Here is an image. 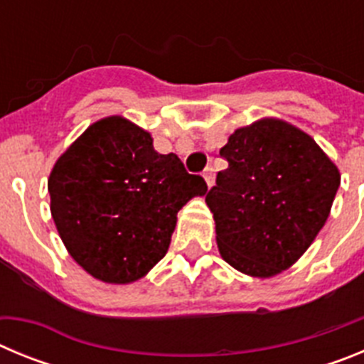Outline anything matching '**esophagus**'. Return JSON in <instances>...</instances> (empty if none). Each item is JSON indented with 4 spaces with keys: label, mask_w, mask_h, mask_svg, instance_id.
I'll return each mask as SVG.
<instances>
[{
    "label": "esophagus",
    "mask_w": 364,
    "mask_h": 364,
    "mask_svg": "<svg viewBox=\"0 0 364 364\" xmlns=\"http://www.w3.org/2000/svg\"><path fill=\"white\" fill-rule=\"evenodd\" d=\"M204 180H205V184H208V188H211L215 182V173H213V167L208 166L204 169Z\"/></svg>",
    "instance_id": "obj_1"
}]
</instances>
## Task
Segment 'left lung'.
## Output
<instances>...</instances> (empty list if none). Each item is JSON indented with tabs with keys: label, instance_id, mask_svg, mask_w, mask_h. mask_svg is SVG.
Returning a JSON list of instances; mask_svg holds the SVG:
<instances>
[{
	"label": "left lung",
	"instance_id": "1",
	"mask_svg": "<svg viewBox=\"0 0 364 364\" xmlns=\"http://www.w3.org/2000/svg\"><path fill=\"white\" fill-rule=\"evenodd\" d=\"M220 156L228 169L205 193L220 255L253 277L290 268L326 222L337 167L306 133L273 118L235 131Z\"/></svg>",
	"mask_w": 364,
	"mask_h": 364
}]
</instances>
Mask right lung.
<instances>
[{
	"label": "right lung",
	"mask_w": 364,
	"mask_h": 364,
	"mask_svg": "<svg viewBox=\"0 0 364 364\" xmlns=\"http://www.w3.org/2000/svg\"><path fill=\"white\" fill-rule=\"evenodd\" d=\"M176 154L153 149L149 133L120 117L92 124L49 176L50 211L73 259L92 277L125 284L167 253L176 213L205 195Z\"/></svg>",
	"instance_id": "add662e5"
}]
</instances>
